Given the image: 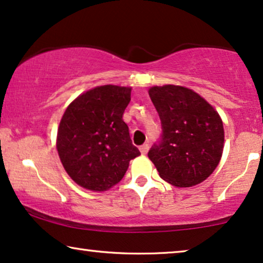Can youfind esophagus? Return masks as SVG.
<instances>
[{"label":"esophagus","instance_id":"esophagus-1","mask_svg":"<svg viewBox=\"0 0 263 263\" xmlns=\"http://www.w3.org/2000/svg\"><path fill=\"white\" fill-rule=\"evenodd\" d=\"M139 150L142 155H146L147 151H149V144H143V145H140Z\"/></svg>","mask_w":263,"mask_h":263}]
</instances>
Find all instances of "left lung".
<instances>
[{
	"mask_svg": "<svg viewBox=\"0 0 263 263\" xmlns=\"http://www.w3.org/2000/svg\"><path fill=\"white\" fill-rule=\"evenodd\" d=\"M149 95L160 116L162 135L147 156L170 184L191 187L202 182L217 168L223 154L219 114L184 87H153Z\"/></svg>",
	"mask_w": 263,
	"mask_h": 263,
	"instance_id": "1",
	"label": "left lung"
}]
</instances>
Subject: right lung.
I'll list each match as a JSON object with an SVG mask.
<instances>
[{
	"label": "right lung",
	"mask_w": 263,
	"mask_h": 263,
	"mask_svg": "<svg viewBox=\"0 0 263 263\" xmlns=\"http://www.w3.org/2000/svg\"><path fill=\"white\" fill-rule=\"evenodd\" d=\"M130 100L131 88L107 84L80 95L64 112L57 150L66 173L81 187L108 190L140 155L123 120Z\"/></svg>",
	"instance_id": "add662e5"
}]
</instances>
